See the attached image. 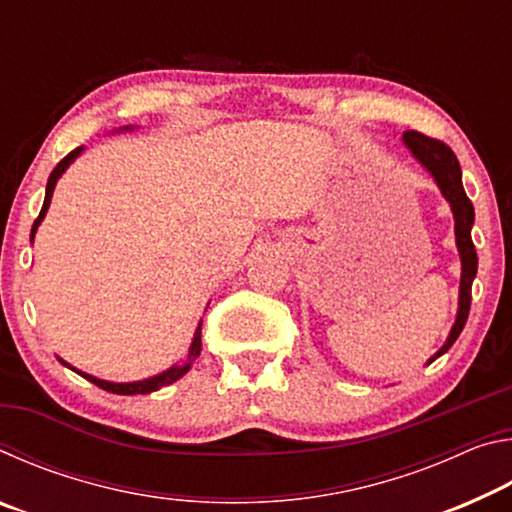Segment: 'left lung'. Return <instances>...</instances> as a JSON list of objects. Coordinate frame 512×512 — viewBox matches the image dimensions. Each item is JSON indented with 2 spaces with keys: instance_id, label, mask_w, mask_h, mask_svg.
I'll return each mask as SVG.
<instances>
[{
  "instance_id": "1",
  "label": "left lung",
  "mask_w": 512,
  "mask_h": 512,
  "mask_svg": "<svg viewBox=\"0 0 512 512\" xmlns=\"http://www.w3.org/2000/svg\"><path fill=\"white\" fill-rule=\"evenodd\" d=\"M402 144L409 149V153L415 158V162L429 173L433 183L438 185L440 194H443L445 201L452 207L454 214V235H456V248L458 257H461V284H458V311L452 329H449L447 341L427 363H433L438 357L452 348L458 334L463 332L467 314H470V302H472V282L476 277V266H479V259H476V250L472 244V225H474V205L470 198H467L463 189V173L461 164H458L454 151L449 149L447 144L431 140V137L406 131L402 135Z\"/></svg>"
}]
</instances>
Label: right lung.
<instances>
[{
    "mask_svg": "<svg viewBox=\"0 0 512 512\" xmlns=\"http://www.w3.org/2000/svg\"><path fill=\"white\" fill-rule=\"evenodd\" d=\"M126 131H135V126H121L117 133H126ZM81 153H83V146H79V149H74L72 153L67 155V158H63V160H60V162L56 164L54 171H51V176H49V180H47L45 203H42V210H40L38 219H36V223H33V228H31V244H33V239H36L38 225L42 223V219H45V214H47V210H49V203H51V196H54L56 183L60 180V176H63V173L69 169V164H72L76 158H79ZM201 325H203V320H201V323H198V327H196L192 345H189V352H187V357H185L183 361L173 363L171 368L162 370V372H158V375H153V377L140 379V381H121V384H119V381H108V379H99V377H94V375H88V372H83V370H79V368L69 366V363H67L65 359H60V357H58V361L63 363V366H67L69 370H74L76 375L85 377L88 381H92V384H97L99 388H103V391H108V393H117V395H146V393L160 391L162 386H169V384H173V381H178L180 377L187 375L189 368H192V363L198 359V354H201Z\"/></svg>",
    "mask_w": 512,
    "mask_h": 512,
    "instance_id": "obj_1",
    "label": "right lung"
}]
</instances>
